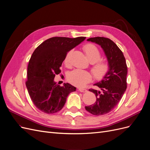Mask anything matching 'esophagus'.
Instances as JSON below:
<instances>
[{
    "instance_id": "1",
    "label": "esophagus",
    "mask_w": 150,
    "mask_h": 150,
    "mask_svg": "<svg viewBox=\"0 0 150 150\" xmlns=\"http://www.w3.org/2000/svg\"><path fill=\"white\" fill-rule=\"evenodd\" d=\"M78 90L79 91H80V92H82V93H85V92H86V91H87V90H86V89H83V88H78Z\"/></svg>"
}]
</instances>
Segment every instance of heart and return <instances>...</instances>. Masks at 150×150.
<instances>
[{
  "mask_svg": "<svg viewBox=\"0 0 150 150\" xmlns=\"http://www.w3.org/2000/svg\"><path fill=\"white\" fill-rule=\"evenodd\" d=\"M83 50L85 53L88 61L92 64L91 70L96 80H102L107 75L109 71L110 66L108 63L103 60H100L101 53L98 49L93 44H86L83 47ZM71 51L69 52L66 55L64 63L65 65L70 64V55ZM68 79L71 84L76 86L82 87L92 79V75L89 71L76 69L72 71L68 76Z\"/></svg>",
  "mask_w": 150,
  "mask_h": 150,
  "instance_id": "obj_1",
  "label": "heart"
}]
</instances>
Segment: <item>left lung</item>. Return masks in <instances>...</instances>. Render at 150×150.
<instances>
[{
    "label": "left lung",
    "instance_id": "obj_1",
    "mask_svg": "<svg viewBox=\"0 0 150 150\" xmlns=\"http://www.w3.org/2000/svg\"><path fill=\"white\" fill-rule=\"evenodd\" d=\"M87 41L101 46L110 66L107 75L94 84L100 90H89L95 94V103L85 107L86 110L93 115H103L115 108L126 91L127 66L123 52L112 40L96 37L88 38Z\"/></svg>",
    "mask_w": 150,
    "mask_h": 150
}]
</instances>
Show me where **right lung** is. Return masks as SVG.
Here are the masks:
<instances>
[{"label": "right lung", "mask_w": 150, "mask_h": 150, "mask_svg": "<svg viewBox=\"0 0 150 150\" xmlns=\"http://www.w3.org/2000/svg\"><path fill=\"white\" fill-rule=\"evenodd\" d=\"M86 38L55 37L46 40L33 52L27 68L26 86L35 107L47 114L62 109L68 95L76 90L70 83L60 86L55 81L65 57L70 50Z\"/></svg>", "instance_id": "add662e5"}]
</instances>
